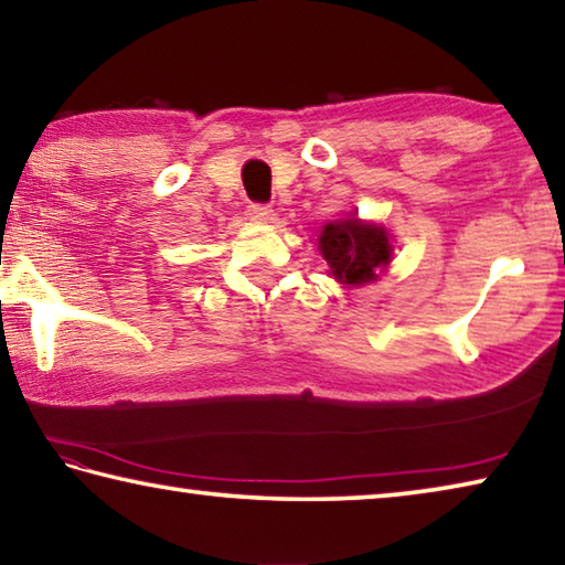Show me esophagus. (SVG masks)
<instances>
[{
	"label": "esophagus",
	"mask_w": 565,
	"mask_h": 565,
	"mask_svg": "<svg viewBox=\"0 0 565 565\" xmlns=\"http://www.w3.org/2000/svg\"><path fill=\"white\" fill-rule=\"evenodd\" d=\"M248 214H252L254 218H259V222H271L274 209L266 204H248Z\"/></svg>",
	"instance_id": "esophagus-1"
}]
</instances>
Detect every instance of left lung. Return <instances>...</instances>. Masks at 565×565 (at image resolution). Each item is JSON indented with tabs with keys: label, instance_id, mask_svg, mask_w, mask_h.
Returning a JSON list of instances; mask_svg holds the SVG:
<instances>
[{
	"label": "left lung",
	"instance_id": "1",
	"mask_svg": "<svg viewBox=\"0 0 565 565\" xmlns=\"http://www.w3.org/2000/svg\"><path fill=\"white\" fill-rule=\"evenodd\" d=\"M319 246L331 274L351 286L374 281L376 269H384L394 252L384 228L361 224L359 218H343L323 226Z\"/></svg>",
	"mask_w": 565,
	"mask_h": 565
}]
</instances>
